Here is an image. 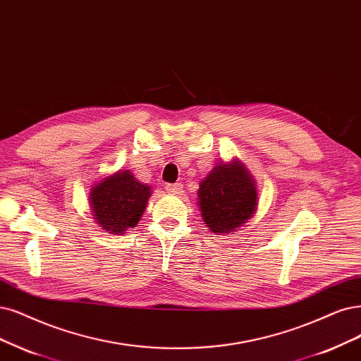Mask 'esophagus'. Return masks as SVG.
<instances>
[{
  "instance_id": "obj_1",
  "label": "esophagus",
  "mask_w": 361,
  "mask_h": 361,
  "mask_svg": "<svg viewBox=\"0 0 361 361\" xmlns=\"http://www.w3.org/2000/svg\"><path fill=\"white\" fill-rule=\"evenodd\" d=\"M166 192L172 193V195H180L183 192V184L181 183H176V184H168L166 185Z\"/></svg>"
}]
</instances>
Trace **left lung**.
<instances>
[{
	"mask_svg": "<svg viewBox=\"0 0 361 361\" xmlns=\"http://www.w3.org/2000/svg\"><path fill=\"white\" fill-rule=\"evenodd\" d=\"M197 199L211 232L231 233L256 212V181L239 160L219 164L199 184Z\"/></svg>",
	"mask_w": 361,
	"mask_h": 361,
	"instance_id": "1",
	"label": "left lung"
}]
</instances>
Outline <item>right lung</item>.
<instances>
[{
    "label": "right lung",
    "mask_w": 361,
    "mask_h": 361,
    "mask_svg": "<svg viewBox=\"0 0 361 361\" xmlns=\"http://www.w3.org/2000/svg\"><path fill=\"white\" fill-rule=\"evenodd\" d=\"M152 189L140 183L129 171H118L93 185L89 202L93 219L109 233H125L135 228Z\"/></svg>",
    "instance_id": "1"
}]
</instances>
